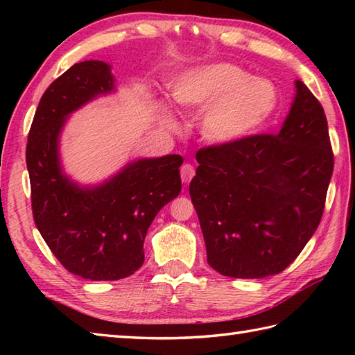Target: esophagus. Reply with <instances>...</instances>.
I'll use <instances>...</instances> for the list:
<instances>
[{
  "label": "esophagus",
  "mask_w": 355,
  "mask_h": 355,
  "mask_svg": "<svg viewBox=\"0 0 355 355\" xmlns=\"http://www.w3.org/2000/svg\"><path fill=\"white\" fill-rule=\"evenodd\" d=\"M180 175H182V182H183V183H189L191 180H192V177L196 175L194 166L189 164V163L183 164L182 169H180Z\"/></svg>",
  "instance_id": "esophagus-1"
}]
</instances>
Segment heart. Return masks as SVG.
I'll return each mask as SVG.
<instances>
[{
	"label": "heart",
	"mask_w": 355,
	"mask_h": 355,
	"mask_svg": "<svg viewBox=\"0 0 355 355\" xmlns=\"http://www.w3.org/2000/svg\"><path fill=\"white\" fill-rule=\"evenodd\" d=\"M172 98L189 111H203L199 131L216 146L233 144L250 136L277 107V91L263 78L232 64H213L194 69L172 84ZM169 127L175 120L166 116Z\"/></svg>",
	"instance_id": "heart-1"
}]
</instances>
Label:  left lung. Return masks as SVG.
Segmentation results:
<instances>
[{"mask_svg":"<svg viewBox=\"0 0 355 355\" xmlns=\"http://www.w3.org/2000/svg\"><path fill=\"white\" fill-rule=\"evenodd\" d=\"M189 196L207 260L227 277L263 279L296 260L320 225L334 172L327 119L302 81L277 135L203 147Z\"/></svg>","mask_w":355,"mask_h":355,"instance_id":"left-lung-1","label":"left lung"}]
</instances>
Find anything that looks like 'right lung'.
Here are the masks:
<instances>
[{"label": "right lung", "mask_w": 355, "mask_h": 355, "mask_svg": "<svg viewBox=\"0 0 355 355\" xmlns=\"http://www.w3.org/2000/svg\"><path fill=\"white\" fill-rule=\"evenodd\" d=\"M114 91L103 61L71 65L39 101L28 135L26 166L35 227L69 272L87 280H120L144 263V239L155 216L180 194V155L130 163L117 175L81 188L59 161V135L69 114Z\"/></svg>", "instance_id": "obj_1"}]
</instances>
